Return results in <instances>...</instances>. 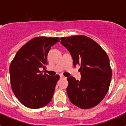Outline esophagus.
<instances>
[{
	"mask_svg": "<svg viewBox=\"0 0 126 126\" xmlns=\"http://www.w3.org/2000/svg\"><path fill=\"white\" fill-rule=\"evenodd\" d=\"M60 78H61V79H65L66 77H64L63 75H60Z\"/></svg>",
	"mask_w": 126,
	"mask_h": 126,
	"instance_id": "obj_1",
	"label": "esophagus"
}]
</instances>
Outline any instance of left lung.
I'll list each match as a JSON object with an SVG mask.
<instances>
[{
	"instance_id": "left-lung-1",
	"label": "left lung",
	"mask_w": 126,
	"mask_h": 126,
	"mask_svg": "<svg viewBox=\"0 0 126 126\" xmlns=\"http://www.w3.org/2000/svg\"><path fill=\"white\" fill-rule=\"evenodd\" d=\"M61 44L70 51L73 65L80 66L81 80L67 78L68 96L73 105L90 109L106 95L112 78L109 58L101 46L91 38L79 35L61 38Z\"/></svg>"
}]
</instances>
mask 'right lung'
Here are the masks:
<instances>
[{
  "label": "right lung",
  "instance_id": "add662e5",
  "mask_svg": "<svg viewBox=\"0 0 126 126\" xmlns=\"http://www.w3.org/2000/svg\"><path fill=\"white\" fill-rule=\"evenodd\" d=\"M60 41L59 38L37 37L25 44L16 53L10 65L12 91L26 107L38 109L49 104L53 98L60 76L43 74L47 53Z\"/></svg>",
  "mask_w": 126,
  "mask_h": 126
}]
</instances>
